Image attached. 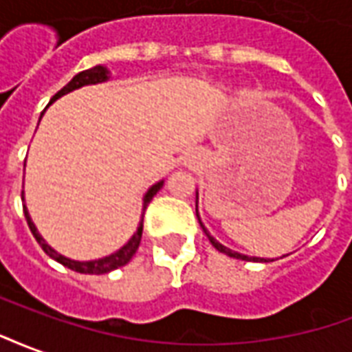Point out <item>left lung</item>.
I'll list each match as a JSON object with an SVG mask.
<instances>
[{
  "mask_svg": "<svg viewBox=\"0 0 352 352\" xmlns=\"http://www.w3.org/2000/svg\"><path fill=\"white\" fill-rule=\"evenodd\" d=\"M197 217H199V212H197ZM199 223H201V227H202V230H204V234L208 236V240H210V243H212V245H214L215 250L219 251V253H225V255H229V257H232V258H240V261H261V263H268V261H266V258H258V257H248V255H242V253H236V251H232V250H229V248H225V245H223V243H219L217 242V240H215L214 236L210 234V232H208L206 229H204V225H202V221H201V217H199Z\"/></svg>",
  "mask_w": 352,
  "mask_h": 352,
  "instance_id": "1",
  "label": "left lung"
}]
</instances>
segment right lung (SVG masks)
Listing matches in <instances>:
<instances>
[{
  "instance_id": "1",
  "label": "right lung",
  "mask_w": 352,
  "mask_h": 352,
  "mask_svg": "<svg viewBox=\"0 0 352 352\" xmlns=\"http://www.w3.org/2000/svg\"><path fill=\"white\" fill-rule=\"evenodd\" d=\"M109 80V69L102 67V65H95V67L88 69V71H82V73H78L76 76H73V80L69 82L67 86H63V88L58 91V94L54 95L52 99H50V102H54L56 99H60L61 95L69 94V91H73V89H78L82 88V86H88V84H99V82H104ZM43 116V114H41ZM163 187V179L161 182H157L155 186H151L150 189H148V193L144 195V204H142V219H140V223H138V229L135 234L131 236V240L125 245H123L122 250H118L116 253H112V255H109V257H102V258H97V261H71V258L63 257V255H60L58 251H54L48 243L43 240V236L37 232V229H35V225H33L32 217H30V214H28V208L24 206V215H25V221H28V227H30V230H32V234L35 236V240L39 242V245L43 248V251H45L46 255L50 258H54V261H58L60 264H63V266H67V268H71V270L74 272H80V274H109V272L116 270V268H120V266H125V264L129 263L131 258H133V255L137 253L138 245H140V238H142V227H144V212L146 208H148V204L151 202V199L155 197V193H157L159 189ZM22 201H24V191H22Z\"/></svg>"
}]
</instances>
